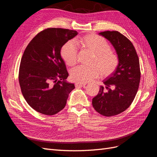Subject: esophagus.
I'll return each instance as SVG.
<instances>
[{"mask_svg":"<svg viewBox=\"0 0 157 157\" xmlns=\"http://www.w3.org/2000/svg\"><path fill=\"white\" fill-rule=\"evenodd\" d=\"M75 87L76 88H80V87H82V86H84L85 85H86V84H83V83H79V82H76L75 83Z\"/></svg>","mask_w":157,"mask_h":157,"instance_id":"1","label":"esophagus"}]
</instances>
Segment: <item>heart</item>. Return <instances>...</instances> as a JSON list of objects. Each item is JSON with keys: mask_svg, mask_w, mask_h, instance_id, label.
Masks as SVG:
<instances>
[{"mask_svg": "<svg viewBox=\"0 0 157 157\" xmlns=\"http://www.w3.org/2000/svg\"><path fill=\"white\" fill-rule=\"evenodd\" d=\"M77 43L82 48L93 54L90 61L92 66H78L71 71L74 82L86 83L101 76L108 77L117 70L119 65L118 55L111 50V46L103 37L91 34L80 37ZM61 55L65 63L72 67L77 63V49L73 42H67L62 46Z\"/></svg>", "mask_w": 157, "mask_h": 157, "instance_id": "heart-1", "label": "heart"}]
</instances>
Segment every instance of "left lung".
<instances>
[{"instance_id": "obj_1", "label": "left lung", "mask_w": 157, "mask_h": 157, "mask_svg": "<svg viewBox=\"0 0 157 157\" xmlns=\"http://www.w3.org/2000/svg\"><path fill=\"white\" fill-rule=\"evenodd\" d=\"M99 35L111 42L119 58V65L101 86L92 99L98 113L105 117L118 115L130 106L138 90L141 72L138 56L131 41L117 31H107Z\"/></svg>"}]
</instances>
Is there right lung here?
I'll return each mask as SVG.
<instances>
[{"label":"right lung","instance_id":"obj_1","mask_svg":"<svg viewBox=\"0 0 157 157\" xmlns=\"http://www.w3.org/2000/svg\"><path fill=\"white\" fill-rule=\"evenodd\" d=\"M77 33L48 28L38 33L26 47L19 69V82L23 97L36 111L54 115L65 107L75 85L66 82L69 74L60 52Z\"/></svg>","mask_w":157,"mask_h":157}]
</instances>
